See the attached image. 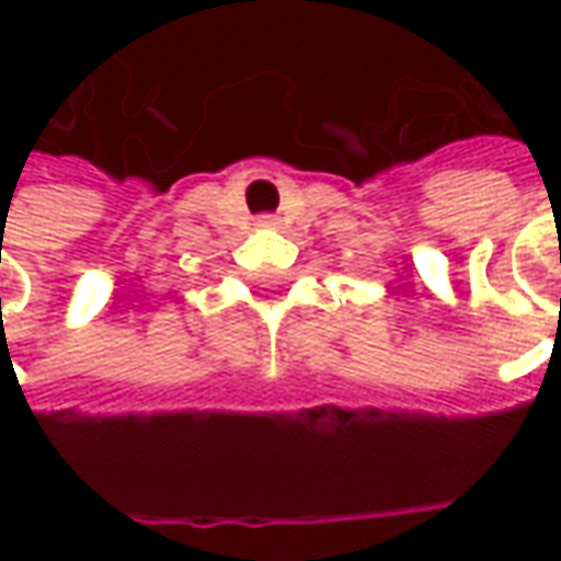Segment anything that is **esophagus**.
I'll return each mask as SVG.
<instances>
[{
    "instance_id": "1",
    "label": "esophagus",
    "mask_w": 561,
    "mask_h": 561,
    "mask_svg": "<svg viewBox=\"0 0 561 561\" xmlns=\"http://www.w3.org/2000/svg\"><path fill=\"white\" fill-rule=\"evenodd\" d=\"M280 225V218L277 215H259V227H277Z\"/></svg>"
}]
</instances>
